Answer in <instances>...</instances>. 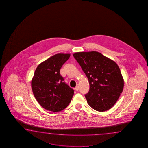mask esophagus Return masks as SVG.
Returning <instances> with one entry per match:
<instances>
[{
    "mask_svg": "<svg viewBox=\"0 0 148 148\" xmlns=\"http://www.w3.org/2000/svg\"><path fill=\"white\" fill-rule=\"evenodd\" d=\"M79 89V85H77V86H76V87L75 88V90L76 91H78Z\"/></svg>",
    "mask_w": 148,
    "mask_h": 148,
    "instance_id": "esophagus-1",
    "label": "esophagus"
}]
</instances>
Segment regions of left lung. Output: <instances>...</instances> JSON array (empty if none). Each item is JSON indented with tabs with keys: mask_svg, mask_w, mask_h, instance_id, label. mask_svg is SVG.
<instances>
[{
	"mask_svg": "<svg viewBox=\"0 0 148 148\" xmlns=\"http://www.w3.org/2000/svg\"><path fill=\"white\" fill-rule=\"evenodd\" d=\"M88 78L89 90L85 95L95 110H108L116 103L124 87V80L116 62L101 53L80 52L73 54Z\"/></svg>",
	"mask_w": 148,
	"mask_h": 148,
	"instance_id": "8db88e82",
	"label": "left lung"
}]
</instances>
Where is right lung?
Segmentation results:
<instances>
[{"label": "right lung", "mask_w": 148, "mask_h": 148, "mask_svg": "<svg viewBox=\"0 0 148 148\" xmlns=\"http://www.w3.org/2000/svg\"><path fill=\"white\" fill-rule=\"evenodd\" d=\"M70 54L59 53L40 63L32 80V91L41 106L53 112H60L69 104L74 90L64 82L61 68Z\"/></svg>", "instance_id": "right-lung-1"}]
</instances>
